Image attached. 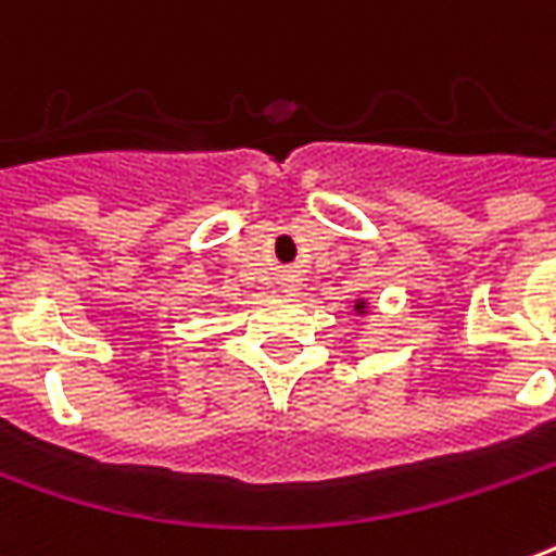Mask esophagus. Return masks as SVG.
<instances>
[{"label":"esophagus","instance_id":"esophagus-1","mask_svg":"<svg viewBox=\"0 0 556 556\" xmlns=\"http://www.w3.org/2000/svg\"><path fill=\"white\" fill-rule=\"evenodd\" d=\"M282 289L294 291V279H286V282H282Z\"/></svg>","mask_w":556,"mask_h":556}]
</instances>
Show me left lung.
<instances>
[{"label": "left lung", "mask_w": 556, "mask_h": 556, "mask_svg": "<svg viewBox=\"0 0 556 556\" xmlns=\"http://www.w3.org/2000/svg\"><path fill=\"white\" fill-rule=\"evenodd\" d=\"M355 309H364V301H358V304H355Z\"/></svg>", "instance_id": "8db88e82"}]
</instances>
